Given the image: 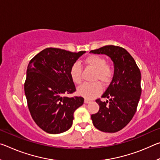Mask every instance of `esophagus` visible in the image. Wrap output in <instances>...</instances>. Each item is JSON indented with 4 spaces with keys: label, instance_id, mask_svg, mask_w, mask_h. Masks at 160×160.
<instances>
[{
    "label": "esophagus",
    "instance_id": "1",
    "mask_svg": "<svg viewBox=\"0 0 160 160\" xmlns=\"http://www.w3.org/2000/svg\"><path fill=\"white\" fill-rule=\"evenodd\" d=\"M84 102H85V104H88V103L90 102V100H89V99H85V101H84Z\"/></svg>",
    "mask_w": 160,
    "mask_h": 160
}]
</instances>
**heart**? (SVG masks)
I'll list each match as a JSON object with an SVG mask.
<instances>
[{
	"mask_svg": "<svg viewBox=\"0 0 160 160\" xmlns=\"http://www.w3.org/2000/svg\"><path fill=\"white\" fill-rule=\"evenodd\" d=\"M86 66L94 70L92 81L96 82L85 83L79 87L78 93L86 99H92L101 93L102 87L99 82L107 85L111 82L114 74V68L111 64L107 63L104 57L99 55H90L85 59ZM70 78L74 83L79 85L82 82V67L75 62L70 68Z\"/></svg>",
	"mask_w": 160,
	"mask_h": 160,
	"instance_id": "obj_1",
	"label": "heart"
}]
</instances>
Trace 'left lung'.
<instances>
[{
	"mask_svg": "<svg viewBox=\"0 0 160 160\" xmlns=\"http://www.w3.org/2000/svg\"><path fill=\"white\" fill-rule=\"evenodd\" d=\"M90 52L106 54L114 63V74L102 98L96 99L99 109L91 115L93 125L99 131L116 132L123 128L133 117L141 94V74L133 58L118 46L108 45Z\"/></svg>",
	"mask_w": 160,
	"mask_h": 160,
	"instance_id": "obj_1",
	"label": "left lung"
}]
</instances>
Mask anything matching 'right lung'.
I'll use <instances>...</instances> for the list:
<instances>
[{
    "mask_svg": "<svg viewBox=\"0 0 160 160\" xmlns=\"http://www.w3.org/2000/svg\"><path fill=\"white\" fill-rule=\"evenodd\" d=\"M85 53L50 47L29 61L24 85L28 109L37 125L48 133L68 131L74 112L83 104V97L65 94L76 91L70 68Z\"/></svg>",
    "mask_w": 160,
    "mask_h": 160,
    "instance_id": "right-lung-1",
    "label": "right lung"
}]
</instances>
